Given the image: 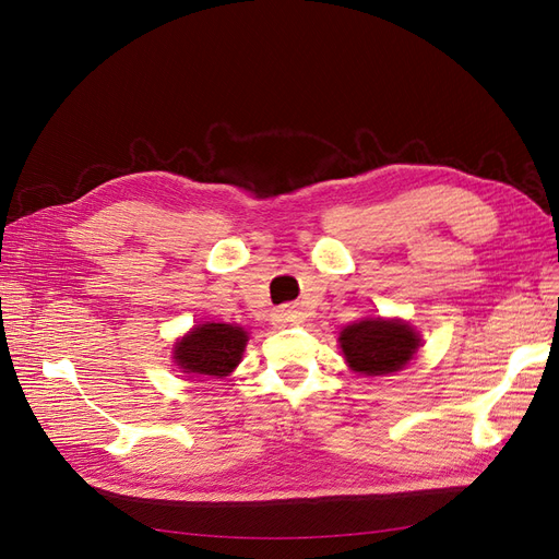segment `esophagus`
I'll use <instances>...</instances> for the list:
<instances>
[{"mask_svg": "<svg viewBox=\"0 0 559 559\" xmlns=\"http://www.w3.org/2000/svg\"><path fill=\"white\" fill-rule=\"evenodd\" d=\"M304 320H306V314H304V310H301L299 306H289V304H285V306H278V308L274 310V322H276L278 326L301 324Z\"/></svg>", "mask_w": 559, "mask_h": 559, "instance_id": "34e87169", "label": "esophagus"}]
</instances>
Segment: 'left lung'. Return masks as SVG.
Instances as JSON below:
<instances>
[{
    "instance_id": "1",
    "label": "left lung",
    "mask_w": 559,
    "mask_h": 559,
    "mask_svg": "<svg viewBox=\"0 0 559 559\" xmlns=\"http://www.w3.org/2000/svg\"><path fill=\"white\" fill-rule=\"evenodd\" d=\"M337 343L354 372L381 377L400 372L416 356L420 335L402 320L368 318L340 331Z\"/></svg>"
}]
</instances>
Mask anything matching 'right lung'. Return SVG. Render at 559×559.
I'll list each match as a JSON object with an SVG mask.
<instances>
[{
  "label": "right lung",
  "instance_id": "right-lung-1",
  "mask_svg": "<svg viewBox=\"0 0 559 559\" xmlns=\"http://www.w3.org/2000/svg\"><path fill=\"white\" fill-rule=\"evenodd\" d=\"M249 333L237 324L207 322L193 326L174 345V360L185 374L228 377L241 360Z\"/></svg>",
  "mask_w": 559,
  "mask_h": 559
}]
</instances>
